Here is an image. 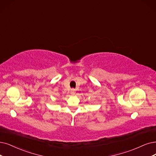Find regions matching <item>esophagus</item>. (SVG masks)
Wrapping results in <instances>:
<instances>
[{
  "label": "esophagus",
  "mask_w": 156,
  "mask_h": 156,
  "mask_svg": "<svg viewBox=\"0 0 156 156\" xmlns=\"http://www.w3.org/2000/svg\"><path fill=\"white\" fill-rule=\"evenodd\" d=\"M75 89H71V90H70V93L71 94H75Z\"/></svg>",
  "instance_id": "esophagus-1"
}]
</instances>
